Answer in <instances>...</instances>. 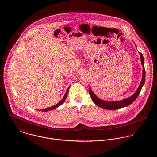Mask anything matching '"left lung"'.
Returning a JSON list of instances; mask_svg holds the SVG:
<instances>
[{"mask_svg": "<svg viewBox=\"0 0 157 157\" xmlns=\"http://www.w3.org/2000/svg\"><path fill=\"white\" fill-rule=\"evenodd\" d=\"M139 54L140 55V59H141V63L143 67V76H142L141 82V83H140L138 88L136 90V91L131 97H130L128 98L125 99L124 100L117 101H103V100H100V98H98L92 92V90L90 87L89 93H90V96L93 102L95 105H97V106H98L103 109H106L108 110H115V109H118L125 107V106H128L134 101L135 99L138 96L143 86L144 85V81H145V69H144V59H143L142 54L141 52H139Z\"/></svg>", "mask_w": 157, "mask_h": 157, "instance_id": "8db88e82", "label": "left lung"}]
</instances>
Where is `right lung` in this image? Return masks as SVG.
<instances>
[{
    "label": "right lung",
    "mask_w": 157,
    "mask_h": 157,
    "mask_svg": "<svg viewBox=\"0 0 157 157\" xmlns=\"http://www.w3.org/2000/svg\"><path fill=\"white\" fill-rule=\"evenodd\" d=\"M69 88H68V89H67V92H66V93H65V94L63 98H62V100L59 103H57V105H54V106H52V107H51V108H46V109H42V112H46V111H51V110L57 108V107H59V106H60V105L65 101V99H66V98H67V91H68V90H69ZM40 111H41V110H40Z\"/></svg>",
    "instance_id": "right-lung-1"
}]
</instances>
